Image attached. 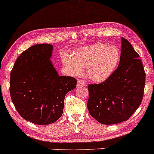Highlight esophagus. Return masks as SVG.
<instances>
[{
    "label": "esophagus",
    "instance_id": "esophagus-1",
    "mask_svg": "<svg viewBox=\"0 0 154 154\" xmlns=\"http://www.w3.org/2000/svg\"><path fill=\"white\" fill-rule=\"evenodd\" d=\"M85 85H86V82L84 80L80 79L77 80V86L83 87V86H85Z\"/></svg>",
    "mask_w": 154,
    "mask_h": 154
}]
</instances>
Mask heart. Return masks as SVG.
I'll list each match as a JSON object with an SVG mask.
<instances>
[{
    "mask_svg": "<svg viewBox=\"0 0 154 154\" xmlns=\"http://www.w3.org/2000/svg\"><path fill=\"white\" fill-rule=\"evenodd\" d=\"M120 54L114 46L96 43L77 49L72 57L63 55L62 62L65 69L73 75H79L83 67L91 81L102 83L113 74L119 65Z\"/></svg>",
    "mask_w": 154,
    "mask_h": 154,
    "instance_id": "obj_1",
    "label": "heart"
}]
</instances>
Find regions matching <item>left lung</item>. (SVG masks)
I'll return each instance as SVG.
<instances>
[{
    "label": "left lung",
    "mask_w": 154,
    "mask_h": 154,
    "mask_svg": "<svg viewBox=\"0 0 154 154\" xmlns=\"http://www.w3.org/2000/svg\"><path fill=\"white\" fill-rule=\"evenodd\" d=\"M120 60L113 74L104 82L88 85L87 108L103 124H114L130 119L143 99L146 73L140 55L122 38Z\"/></svg>",
    "instance_id": "1"
}]
</instances>
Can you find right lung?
Wrapping results in <instances>:
<instances>
[{"mask_svg":"<svg viewBox=\"0 0 154 154\" xmlns=\"http://www.w3.org/2000/svg\"><path fill=\"white\" fill-rule=\"evenodd\" d=\"M53 45H32L17 58L11 72L10 93L20 115L38 125L61 116L66 94L74 89V77L59 76L50 58Z\"/></svg>","mask_w":154,"mask_h":154,"instance_id":"add662e5","label":"right lung"}]
</instances>
